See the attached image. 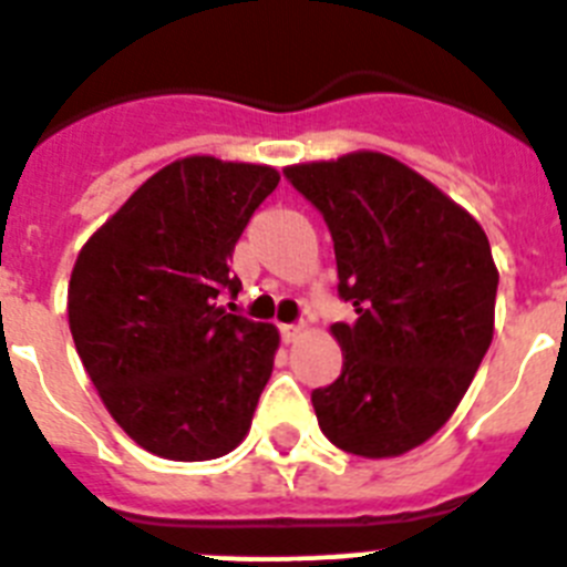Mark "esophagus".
I'll return each mask as SVG.
<instances>
[{
	"mask_svg": "<svg viewBox=\"0 0 567 567\" xmlns=\"http://www.w3.org/2000/svg\"><path fill=\"white\" fill-rule=\"evenodd\" d=\"M300 334H303V323H280V338L287 343H295Z\"/></svg>",
	"mask_w": 567,
	"mask_h": 567,
	"instance_id": "esophagus-1",
	"label": "esophagus"
}]
</instances>
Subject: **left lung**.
<instances>
[{"mask_svg":"<svg viewBox=\"0 0 567 567\" xmlns=\"http://www.w3.org/2000/svg\"><path fill=\"white\" fill-rule=\"evenodd\" d=\"M327 221L338 295L358 312L334 323L343 369L315 389L320 432L358 457H398L440 432L494 338L499 275L463 207L383 153L284 169Z\"/></svg>","mask_w":567,"mask_h":567,"instance_id":"obj_1","label":"left lung"}]
</instances>
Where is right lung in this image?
I'll return each mask as SVG.
<instances>
[{"label": "right lung", "mask_w": 567, "mask_h": 567, "mask_svg": "<svg viewBox=\"0 0 567 567\" xmlns=\"http://www.w3.org/2000/svg\"><path fill=\"white\" fill-rule=\"evenodd\" d=\"M267 164H167L82 247L70 275L73 343L107 412L167 460H215L247 437L278 329L221 307L229 258L278 187Z\"/></svg>", "instance_id": "add662e5"}]
</instances>
